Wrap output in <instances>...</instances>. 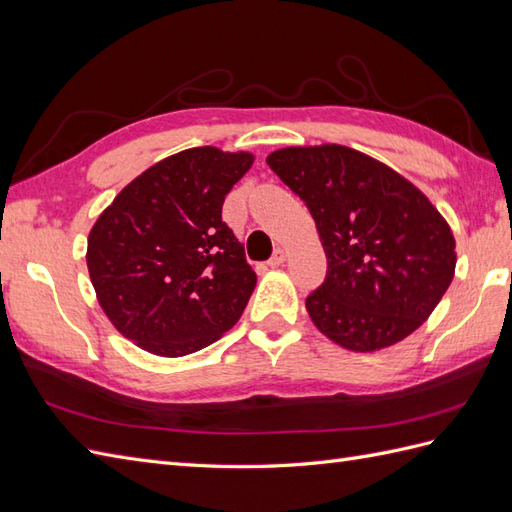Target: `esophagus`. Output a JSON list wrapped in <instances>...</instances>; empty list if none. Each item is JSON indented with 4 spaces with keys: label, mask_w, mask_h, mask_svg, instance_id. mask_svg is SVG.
I'll return each mask as SVG.
<instances>
[{
    "label": "esophagus",
    "mask_w": 512,
    "mask_h": 512,
    "mask_svg": "<svg viewBox=\"0 0 512 512\" xmlns=\"http://www.w3.org/2000/svg\"><path fill=\"white\" fill-rule=\"evenodd\" d=\"M285 257H287V253L283 251V248H277V251H274V255H272V259L268 261V266L270 268H279L281 264H285Z\"/></svg>",
    "instance_id": "34e87169"
}]
</instances>
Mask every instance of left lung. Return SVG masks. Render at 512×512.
I'll use <instances>...</instances> for the list:
<instances>
[{
  "label": "left lung",
  "mask_w": 512,
  "mask_h": 512,
  "mask_svg": "<svg viewBox=\"0 0 512 512\" xmlns=\"http://www.w3.org/2000/svg\"><path fill=\"white\" fill-rule=\"evenodd\" d=\"M266 162L307 203L329 261L305 303L318 331L352 352L383 350L417 331L456 270L452 229L428 196L344 144L285 147Z\"/></svg>",
  "instance_id": "left-lung-1"
}]
</instances>
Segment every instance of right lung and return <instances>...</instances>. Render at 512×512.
Here are the masks:
<instances>
[{
  "mask_svg": "<svg viewBox=\"0 0 512 512\" xmlns=\"http://www.w3.org/2000/svg\"><path fill=\"white\" fill-rule=\"evenodd\" d=\"M255 160L194 147L164 157L114 196L88 233L86 266L112 326L157 357H186L240 320L257 274L222 222Z\"/></svg>",
  "mask_w": 512,
  "mask_h": 512,
  "instance_id": "add662e5",
  "label": "right lung"
}]
</instances>
